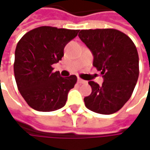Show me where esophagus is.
<instances>
[{
    "instance_id": "esophagus-1",
    "label": "esophagus",
    "mask_w": 150,
    "mask_h": 150,
    "mask_svg": "<svg viewBox=\"0 0 150 150\" xmlns=\"http://www.w3.org/2000/svg\"><path fill=\"white\" fill-rule=\"evenodd\" d=\"M77 81H78V83H80V84H86V83H87L86 81H84V80H82V79H81V78H78Z\"/></svg>"
}]
</instances>
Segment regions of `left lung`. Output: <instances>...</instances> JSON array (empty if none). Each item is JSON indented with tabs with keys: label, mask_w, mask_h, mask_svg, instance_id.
<instances>
[{
	"label": "left lung",
	"mask_w": 150,
	"mask_h": 150,
	"mask_svg": "<svg viewBox=\"0 0 150 150\" xmlns=\"http://www.w3.org/2000/svg\"><path fill=\"white\" fill-rule=\"evenodd\" d=\"M78 36L92 52L93 65L104 80L102 86L88 81L92 92L84 98L85 106L98 114H114L129 101L138 80L136 47L127 35L114 28L83 29Z\"/></svg>",
	"instance_id": "obj_1"
}]
</instances>
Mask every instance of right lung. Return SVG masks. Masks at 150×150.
<instances>
[{
    "label": "right lung",
    "mask_w": 150,
    "mask_h": 150,
    "mask_svg": "<svg viewBox=\"0 0 150 150\" xmlns=\"http://www.w3.org/2000/svg\"><path fill=\"white\" fill-rule=\"evenodd\" d=\"M78 32L42 26L26 33L18 42L14 63L15 81L21 96L32 108L50 112L66 104L77 77H62L58 71H53L52 65L62 60L65 46Z\"/></svg>",
    "instance_id": "add662e5"
}]
</instances>
